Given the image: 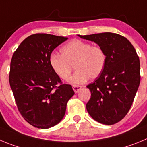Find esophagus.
Returning a JSON list of instances; mask_svg holds the SVG:
<instances>
[{"instance_id": "34e87169", "label": "esophagus", "mask_w": 147, "mask_h": 147, "mask_svg": "<svg viewBox=\"0 0 147 147\" xmlns=\"http://www.w3.org/2000/svg\"><path fill=\"white\" fill-rule=\"evenodd\" d=\"M81 88H82V86H79V85H74V86H73V90H74V92L76 93H78V91L80 90Z\"/></svg>"}]
</instances>
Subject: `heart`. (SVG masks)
Instances as JSON below:
<instances>
[{"mask_svg": "<svg viewBox=\"0 0 147 147\" xmlns=\"http://www.w3.org/2000/svg\"><path fill=\"white\" fill-rule=\"evenodd\" d=\"M50 65L59 78L67 80L74 65L76 73L68 79L72 85L85 83L89 78L94 80L100 76L106 64V54L100 46H92L89 42L73 40L61 49V55L52 54Z\"/></svg>", "mask_w": 147, "mask_h": 147, "instance_id": "1", "label": "heart"}]
</instances>
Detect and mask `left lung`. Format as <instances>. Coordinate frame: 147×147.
Segmentation results:
<instances>
[{
    "instance_id": "left-lung-1",
    "label": "left lung",
    "mask_w": 147,
    "mask_h": 147,
    "mask_svg": "<svg viewBox=\"0 0 147 147\" xmlns=\"http://www.w3.org/2000/svg\"><path fill=\"white\" fill-rule=\"evenodd\" d=\"M78 36L96 43L106 54L102 73L87 86L91 96L86 108L95 121L112 125L120 121L132 106L141 80L139 57L129 40L118 34Z\"/></svg>"
}]
</instances>
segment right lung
Returning a JSON list of instances; mask_svg holds the SVG:
<instances>
[{"label":"right lung","instance_id":"1","mask_svg":"<svg viewBox=\"0 0 147 147\" xmlns=\"http://www.w3.org/2000/svg\"><path fill=\"white\" fill-rule=\"evenodd\" d=\"M67 40L48 34H32L20 44L11 58L9 84L18 110L37 128L59 124L74 95L71 85L62 84L49 63L54 49ZM58 83L61 85L57 87Z\"/></svg>","mask_w":147,"mask_h":147}]
</instances>
